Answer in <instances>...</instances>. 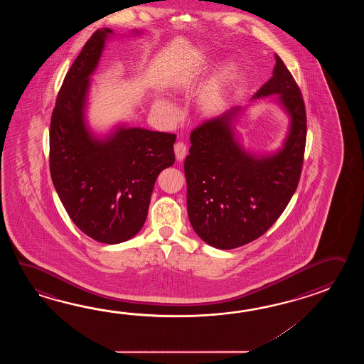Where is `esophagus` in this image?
<instances>
[{
  "label": "esophagus",
  "instance_id": "obj_1",
  "mask_svg": "<svg viewBox=\"0 0 364 364\" xmlns=\"http://www.w3.org/2000/svg\"><path fill=\"white\" fill-rule=\"evenodd\" d=\"M174 154H176V159L178 161H182L187 155V146H186L183 141H178L174 144Z\"/></svg>",
  "mask_w": 364,
  "mask_h": 364
}]
</instances>
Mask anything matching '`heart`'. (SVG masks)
Wrapping results in <instances>:
<instances>
[{
    "instance_id": "1",
    "label": "heart",
    "mask_w": 364,
    "mask_h": 364,
    "mask_svg": "<svg viewBox=\"0 0 364 364\" xmlns=\"http://www.w3.org/2000/svg\"><path fill=\"white\" fill-rule=\"evenodd\" d=\"M201 71V68L198 65L195 68H185L178 74V77L174 82L173 90L176 92H182L188 83L193 80ZM238 75V68L234 62H225L224 65L217 70L213 80H212V87H210V93L212 96H217L228 85H232L235 80V77ZM155 110L166 119H173L177 112L176 108L171 105L169 101L164 100V99H157L155 102Z\"/></svg>"
}]
</instances>
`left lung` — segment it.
Segmentation results:
<instances>
[{
    "label": "left lung",
    "mask_w": 364,
    "mask_h": 364,
    "mask_svg": "<svg viewBox=\"0 0 364 364\" xmlns=\"http://www.w3.org/2000/svg\"><path fill=\"white\" fill-rule=\"evenodd\" d=\"M271 79L251 100L277 96L289 117L282 146L265 155L240 143L235 124L243 112L232 107L205 121L191 135L185 160L187 212L195 232L220 250L247 245L277 221L296 190L306 147L302 93L285 63L274 55Z\"/></svg>",
    "instance_id": "8db88e82"
}]
</instances>
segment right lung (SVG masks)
<instances>
[{"mask_svg": "<svg viewBox=\"0 0 364 364\" xmlns=\"http://www.w3.org/2000/svg\"><path fill=\"white\" fill-rule=\"evenodd\" d=\"M113 35L105 27L85 43L63 79L49 132L50 176L63 207L82 232L107 245L140 232L156 178L176 160L174 134L119 124L100 136L88 126L91 75Z\"/></svg>", "mask_w": 364, "mask_h": 364, "instance_id": "right-lung-1", "label": "right lung"}]
</instances>
